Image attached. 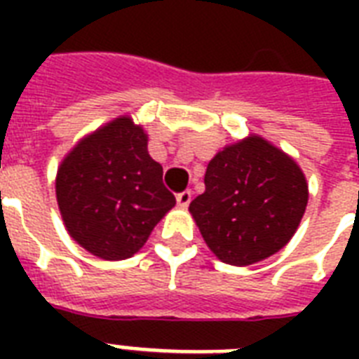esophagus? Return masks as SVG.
<instances>
[{
  "instance_id": "esophagus-1",
  "label": "esophagus",
  "mask_w": 359,
  "mask_h": 359,
  "mask_svg": "<svg viewBox=\"0 0 359 359\" xmlns=\"http://www.w3.org/2000/svg\"><path fill=\"white\" fill-rule=\"evenodd\" d=\"M190 199H191V191L186 190V191H182V194H179V197H177V203H179L180 207H188Z\"/></svg>"
}]
</instances>
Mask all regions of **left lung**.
<instances>
[{"label": "left lung", "mask_w": 359, "mask_h": 359, "mask_svg": "<svg viewBox=\"0 0 359 359\" xmlns=\"http://www.w3.org/2000/svg\"><path fill=\"white\" fill-rule=\"evenodd\" d=\"M147 141L141 126L119 117L83 137L57 169L55 196L65 227L104 261L137 253L177 203Z\"/></svg>", "instance_id": "1"}]
</instances>
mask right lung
Returning a JSON list of instances; mask_svg holds the SVG:
<instances>
[{
	"label": "right lung",
	"instance_id": "obj_1",
	"mask_svg": "<svg viewBox=\"0 0 359 359\" xmlns=\"http://www.w3.org/2000/svg\"><path fill=\"white\" fill-rule=\"evenodd\" d=\"M307 207L298 163L264 141L224 147L205 173V194L190 212L214 255L248 266L289 244Z\"/></svg>",
	"mask_w": 359,
	"mask_h": 359
}]
</instances>
